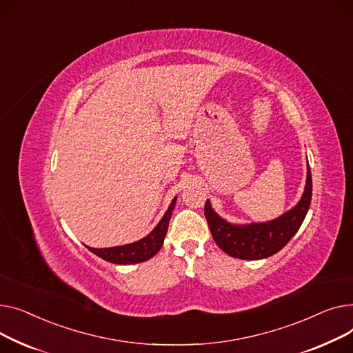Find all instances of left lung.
Listing matches in <instances>:
<instances>
[{"label":"left lung","instance_id":"obj_1","mask_svg":"<svg viewBox=\"0 0 353 353\" xmlns=\"http://www.w3.org/2000/svg\"><path fill=\"white\" fill-rule=\"evenodd\" d=\"M312 199V175L307 165L306 185L301 201L279 218L259 223L235 225L221 218L205 202V218L215 243L221 250L238 259H263L279 252L301 228Z\"/></svg>","mask_w":353,"mask_h":353}]
</instances>
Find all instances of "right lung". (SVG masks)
I'll return each instance as SVG.
<instances>
[{"label":"right lung","instance_id":"add662e5","mask_svg":"<svg viewBox=\"0 0 353 353\" xmlns=\"http://www.w3.org/2000/svg\"><path fill=\"white\" fill-rule=\"evenodd\" d=\"M175 201L176 198L172 199L168 211L165 212L159 223L145 238L132 243L122 245V246H112V248L87 246V248L92 254L102 258L103 261H108L118 265H131V263H139V262L151 259L161 250L165 235H167L168 223L172 216V211L175 208Z\"/></svg>","mask_w":353,"mask_h":353}]
</instances>
